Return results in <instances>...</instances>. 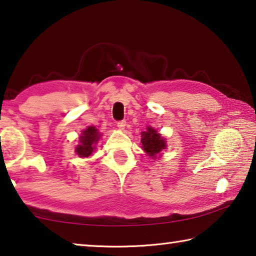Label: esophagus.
I'll return each instance as SVG.
<instances>
[{"label":"esophagus","mask_w":256,"mask_h":256,"mask_svg":"<svg viewBox=\"0 0 256 256\" xmlns=\"http://www.w3.org/2000/svg\"><path fill=\"white\" fill-rule=\"evenodd\" d=\"M125 126H126V120H120V122H118V130H120V131H123Z\"/></svg>","instance_id":"1"}]
</instances>
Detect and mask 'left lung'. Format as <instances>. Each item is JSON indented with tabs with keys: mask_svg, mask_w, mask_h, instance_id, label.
<instances>
[{
	"mask_svg": "<svg viewBox=\"0 0 256 256\" xmlns=\"http://www.w3.org/2000/svg\"><path fill=\"white\" fill-rule=\"evenodd\" d=\"M141 143L143 150L151 158H156L160 156V152L166 148V142L164 138L158 133L156 130L152 126H148L146 131L141 132Z\"/></svg>",
	"mask_w": 256,
	"mask_h": 256,
	"instance_id": "1",
	"label": "left lung"
}]
</instances>
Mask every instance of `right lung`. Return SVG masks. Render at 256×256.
Returning <instances> with one entry per match:
<instances>
[{
    "mask_svg": "<svg viewBox=\"0 0 256 256\" xmlns=\"http://www.w3.org/2000/svg\"><path fill=\"white\" fill-rule=\"evenodd\" d=\"M102 134L98 128L95 126H88L82 132L80 138V144L76 146L75 151L80 158H88L96 148V144L100 138Z\"/></svg>",
    "mask_w": 256,
    "mask_h": 256,
    "instance_id": "add662e5",
    "label": "right lung"
}]
</instances>
